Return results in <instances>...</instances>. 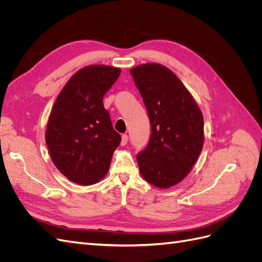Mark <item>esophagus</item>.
Wrapping results in <instances>:
<instances>
[{
	"label": "esophagus",
	"instance_id": "34e87169",
	"mask_svg": "<svg viewBox=\"0 0 262 262\" xmlns=\"http://www.w3.org/2000/svg\"><path fill=\"white\" fill-rule=\"evenodd\" d=\"M126 143H128V136H126V134H122V136H121V145L124 146V145H126Z\"/></svg>",
	"mask_w": 262,
	"mask_h": 262
}]
</instances>
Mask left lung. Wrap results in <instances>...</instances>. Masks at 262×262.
<instances>
[{
	"label": "left lung",
	"mask_w": 262,
	"mask_h": 262,
	"mask_svg": "<svg viewBox=\"0 0 262 262\" xmlns=\"http://www.w3.org/2000/svg\"><path fill=\"white\" fill-rule=\"evenodd\" d=\"M130 73L143 98L150 122L146 147L137 155L147 182L168 188L184 179L203 146V117L194 99L171 71L156 63Z\"/></svg>",
	"instance_id": "1"
}]
</instances>
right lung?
I'll return each instance as SVG.
<instances>
[{"mask_svg": "<svg viewBox=\"0 0 262 262\" xmlns=\"http://www.w3.org/2000/svg\"><path fill=\"white\" fill-rule=\"evenodd\" d=\"M120 69L90 66L76 72L55 100L46 142L57 168L71 181L89 186L104 177L121 142L102 98Z\"/></svg>", "mask_w": 262, "mask_h": 262, "instance_id": "obj_1", "label": "right lung"}]
</instances>
